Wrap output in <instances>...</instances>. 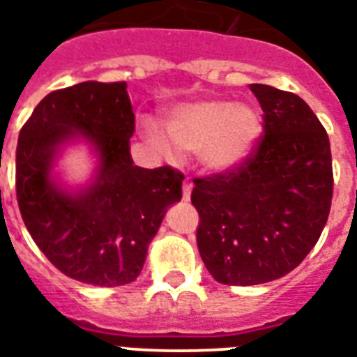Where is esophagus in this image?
I'll return each mask as SVG.
<instances>
[{"label":"esophagus","instance_id":"esophagus-1","mask_svg":"<svg viewBox=\"0 0 357 357\" xmlns=\"http://www.w3.org/2000/svg\"><path fill=\"white\" fill-rule=\"evenodd\" d=\"M190 190H192V185H190L189 179H185L183 181V200L185 202L190 200Z\"/></svg>","mask_w":357,"mask_h":357}]
</instances>
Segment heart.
Instances as JSON below:
<instances>
[{"mask_svg":"<svg viewBox=\"0 0 357 357\" xmlns=\"http://www.w3.org/2000/svg\"><path fill=\"white\" fill-rule=\"evenodd\" d=\"M165 128L178 150L198 151L209 170L228 172L255 150L263 133V119L252 103L198 100L176 105L167 114ZM148 137L157 148H167L153 128H148Z\"/></svg>","mask_w":357,"mask_h":357,"instance_id":"b5f03b06","label":"heart"}]
</instances>
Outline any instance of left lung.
Wrapping results in <instances>:
<instances>
[{"instance_id": "8db88e82", "label": "left lung", "mask_w": 357, "mask_h": 357, "mask_svg": "<svg viewBox=\"0 0 357 357\" xmlns=\"http://www.w3.org/2000/svg\"><path fill=\"white\" fill-rule=\"evenodd\" d=\"M263 135L243 165L195 178L196 243L218 283L259 285L304 261L326 226L333 195L326 129L293 92L250 85Z\"/></svg>"}]
</instances>
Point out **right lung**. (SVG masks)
<instances>
[{"mask_svg":"<svg viewBox=\"0 0 357 357\" xmlns=\"http://www.w3.org/2000/svg\"><path fill=\"white\" fill-rule=\"evenodd\" d=\"M126 81L50 92L20 131L16 198L42 254L72 280L119 287L137 280L167 207L181 200L183 174L133 165L135 114ZM83 136L98 153L97 178L77 193L51 179L60 146Z\"/></svg>","mask_w":357,"mask_h":357,"instance_id":"right-lung-1","label":"right lung"}]
</instances>
